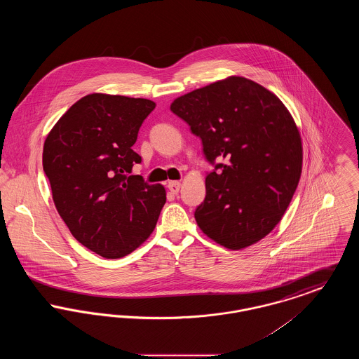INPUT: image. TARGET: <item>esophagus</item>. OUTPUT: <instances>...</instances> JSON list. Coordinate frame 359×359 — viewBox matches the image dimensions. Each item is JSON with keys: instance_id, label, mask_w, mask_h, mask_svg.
<instances>
[{"instance_id": "1", "label": "esophagus", "mask_w": 359, "mask_h": 359, "mask_svg": "<svg viewBox=\"0 0 359 359\" xmlns=\"http://www.w3.org/2000/svg\"><path fill=\"white\" fill-rule=\"evenodd\" d=\"M180 182H170L168 183V188H170V191H171L172 194H177L179 192V189H180Z\"/></svg>"}]
</instances>
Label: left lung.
Listing matches in <instances>:
<instances>
[{"instance_id":"8db88e82","label":"left lung","mask_w":359,"mask_h":359,"mask_svg":"<svg viewBox=\"0 0 359 359\" xmlns=\"http://www.w3.org/2000/svg\"><path fill=\"white\" fill-rule=\"evenodd\" d=\"M171 110L201 137L215 171L195 219L207 237L231 250L266 237L297 188L303 147L288 109L264 86L229 76L176 98Z\"/></svg>"}]
</instances>
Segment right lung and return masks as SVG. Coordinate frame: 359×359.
<instances>
[{
	"label": "right lung",
	"mask_w": 359,
	"mask_h": 359,
	"mask_svg": "<svg viewBox=\"0 0 359 359\" xmlns=\"http://www.w3.org/2000/svg\"><path fill=\"white\" fill-rule=\"evenodd\" d=\"M156 103L94 93L81 98L46 138L43 170L71 234L104 258L125 257L152 234L165 188L130 175L132 149Z\"/></svg>",
	"instance_id": "add662e5"
}]
</instances>
